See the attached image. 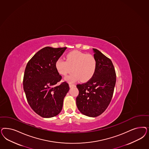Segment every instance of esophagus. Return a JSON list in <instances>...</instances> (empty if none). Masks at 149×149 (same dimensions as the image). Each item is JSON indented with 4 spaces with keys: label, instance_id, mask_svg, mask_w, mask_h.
Instances as JSON below:
<instances>
[{
    "label": "esophagus",
    "instance_id": "esophagus-1",
    "mask_svg": "<svg viewBox=\"0 0 149 149\" xmlns=\"http://www.w3.org/2000/svg\"><path fill=\"white\" fill-rule=\"evenodd\" d=\"M75 86H76L75 84H69V86H70V88H72V87Z\"/></svg>",
    "mask_w": 149,
    "mask_h": 149
}]
</instances>
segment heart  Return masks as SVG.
<instances>
[{"label":"heart","instance_id":"heart-1","mask_svg":"<svg viewBox=\"0 0 149 149\" xmlns=\"http://www.w3.org/2000/svg\"><path fill=\"white\" fill-rule=\"evenodd\" d=\"M55 67L62 76H66L72 71V74L65 78L68 82H75L80 79L81 82H85L90 80L95 73L96 59L91 54L74 50L67 54L66 61L58 59Z\"/></svg>","mask_w":149,"mask_h":149}]
</instances>
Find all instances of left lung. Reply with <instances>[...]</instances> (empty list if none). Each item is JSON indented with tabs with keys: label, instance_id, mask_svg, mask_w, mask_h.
I'll list each match as a JSON object with an SVG mask.
<instances>
[{
	"label": "left lung",
	"instance_id": "obj_1",
	"mask_svg": "<svg viewBox=\"0 0 149 149\" xmlns=\"http://www.w3.org/2000/svg\"><path fill=\"white\" fill-rule=\"evenodd\" d=\"M96 70L93 77L86 83L77 84L79 94L76 104L84 115L95 117L102 113L110 103L116 81L113 65L96 49H93Z\"/></svg>",
	"mask_w": 149,
	"mask_h": 149
}]
</instances>
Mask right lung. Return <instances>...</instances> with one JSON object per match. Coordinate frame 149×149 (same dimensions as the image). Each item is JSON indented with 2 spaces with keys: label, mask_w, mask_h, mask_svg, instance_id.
Segmentation results:
<instances>
[{
  "label": "right lung",
  "mask_w": 149,
  "mask_h": 149,
  "mask_svg": "<svg viewBox=\"0 0 149 149\" xmlns=\"http://www.w3.org/2000/svg\"><path fill=\"white\" fill-rule=\"evenodd\" d=\"M66 48L40 49L29 60L24 70L23 86L27 100L32 109L44 118L56 116L61 111L63 99L70 89L66 82L56 85L62 76L55 63Z\"/></svg>",
  "instance_id": "right-lung-1"
}]
</instances>
